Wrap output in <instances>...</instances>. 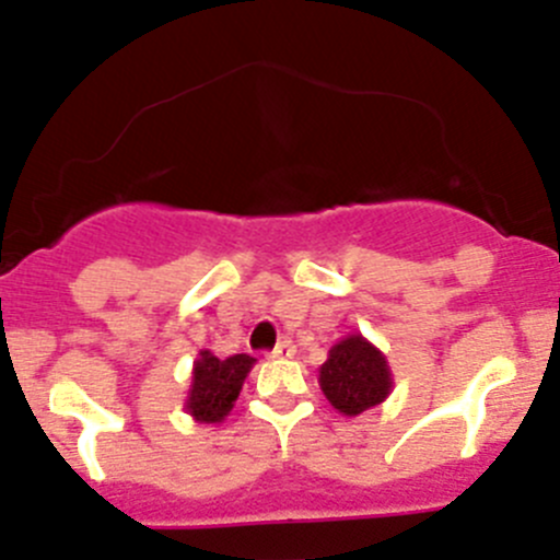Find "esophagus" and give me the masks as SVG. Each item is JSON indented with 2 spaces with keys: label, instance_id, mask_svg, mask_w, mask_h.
<instances>
[{
  "label": "esophagus",
  "instance_id": "1",
  "mask_svg": "<svg viewBox=\"0 0 560 560\" xmlns=\"http://www.w3.org/2000/svg\"><path fill=\"white\" fill-rule=\"evenodd\" d=\"M292 352H295V347H292L290 338H284V341L276 343L273 352H270L268 358H276V360H279V358H292Z\"/></svg>",
  "mask_w": 560,
  "mask_h": 560
}]
</instances>
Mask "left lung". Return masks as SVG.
Listing matches in <instances>:
<instances>
[{"mask_svg": "<svg viewBox=\"0 0 560 560\" xmlns=\"http://www.w3.org/2000/svg\"><path fill=\"white\" fill-rule=\"evenodd\" d=\"M319 387L332 409L358 417L374 409L393 389L385 354L360 332L341 338L319 369Z\"/></svg>", "mask_w": 560, "mask_h": 560, "instance_id": "1", "label": "left lung"}]
</instances>
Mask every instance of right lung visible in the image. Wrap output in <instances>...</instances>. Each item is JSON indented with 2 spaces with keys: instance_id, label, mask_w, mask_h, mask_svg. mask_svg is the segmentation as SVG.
<instances>
[{
  "instance_id": "right-lung-1",
  "label": "right lung",
  "mask_w": 560,
  "mask_h": 560,
  "mask_svg": "<svg viewBox=\"0 0 560 560\" xmlns=\"http://www.w3.org/2000/svg\"><path fill=\"white\" fill-rule=\"evenodd\" d=\"M252 365V354H233V358L219 360L217 354L202 349L195 371H191L186 411L197 422H222L235 406V400H238V393Z\"/></svg>"
}]
</instances>
